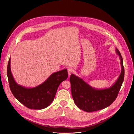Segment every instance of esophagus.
<instances>
[{
    "mask_svg": "<svg viewBox=\"0 0 134 134\" xmlns=\"http://www.w3.org/2000/svg\"><path fill=\"white\" fill-rule=\"evenodd\" d=\"M68 74L69 75H71V74L73 72V70L72 69H71V68H69V69H68Z\"/></svg>",
    "mask_w": 134,
    "mask_h": 134,
    "instance_id": "obj_1",
    "label": "esophagus"
}]
</instances>
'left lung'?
<instances>
[{
  "instance_id": "1",
  "label": "left lung",
  "mask_w": 134,
  "mask_h": 134,
  "mask_svg": "<svg viewBox=\"0 0 134 134\" xmlns=\"http://www.w3.org/2000/svg\"><path fill=\"white\" fill-rule=\"evenodd\" d=\"M115 52L120 59L121 72L116 81L110 87L94 88L81 78L71 74L70 80L72 96L75 104L79 109L86 112L96 111L108 107L115 101L124 78L123 59L116 48Z\"/></svg>"
}]
</instances>
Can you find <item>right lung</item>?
I'll return each mask as SVG.
<instances>
[{"label": "right lung", "mask_w": 134, "mask_h": 134, "mask_svg": "<svg viewBox=\"0 0 134 134\" xmlns=\"http://www.w3.org/2000/svg\"><path fill=\"white\" fill-rule=\"evenodd\" d=\"M10 58L7 68V76L10 90L14 97L28 108L42 109L53 101L59 85L68 77L67 69L54 73L43 83L34 88H27L16 83L13 76Z\"/></svg>", "instance_id": "add662e5"}]
</instances>
